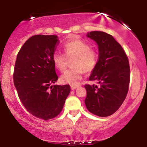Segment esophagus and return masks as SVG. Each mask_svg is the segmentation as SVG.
I'll return each mask as SVG.
<instances>
[{"instance_id":"obj_1","label":"esophagus","mask_w":147,"mask_h":147,"mask_svg":"<svg viewBox=\"0 0 147 147\" xmlns=\"http://www.w3.org/2000/svg\"><path fill=\"white\" fill-rule=\"evenodd\" d=\"M70 87H71L72 90H75V89H77L79 86H73V85H72Z\"/></svg>"}]
</instances>
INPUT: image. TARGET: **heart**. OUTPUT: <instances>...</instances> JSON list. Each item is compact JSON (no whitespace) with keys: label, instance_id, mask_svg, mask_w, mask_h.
<instances>
[{"label":"heart","instance_id":"heart-1","mask_svg":"<svg viewBox=\"0 0 147 147\" xmlns=\"http://www.w3.org/2000/svg\"><path fill=\"white\" fill-rule=\"evenodd\" d=\"M65 55L55 53L52 62L57 70L63 72L67 66L68 59H71L72 68L67 70L61 76L63 84L76 86L82 78L84 71H92L97 63V56L95 51L90 48L88 43L81 39H73L68 41L63 46Z\"/></svg>","mask_w":147,"mask_h":147}]
</instances>
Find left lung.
<instances>
[{"label": "left lung", "mask_w": 147, "mask_h": 147, "mask_svg": "<svg viewBox=\"0 0 147 147\" xmlns=\"http://www.w3.org/2000/svg\"><path fill=\"white\" fill-rule=\"evenodd\" d=\"M86 36L97 43L98 61L89 80L99 86L85 85L87 109L95 115L107 117L116 112L125 99L130 82L128 57L113 36L100 31L88 32Z\"/></svg>", "instance_id": "1"}]
</instances>
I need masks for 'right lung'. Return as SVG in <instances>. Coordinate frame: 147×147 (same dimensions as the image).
I'll return each mask as SVG.
<instances>
[{"instance_id":"obj_1","label":"right lung","mask_w":147,"mask_h":147,"mask_svg":"<svg viewBox=\"0 0 147 147\" xmlns=\"http://www.w3.org/2000/svg\"><path fill=\"white\" fill-rule=\"evenodd\" d=\"M59 43L56 35H35L23 44L16 57L14 84L27 111L43 120L61 112L70 92L69 85H55L58 79L52 57Z\"/></svg>"}]
</instances>
